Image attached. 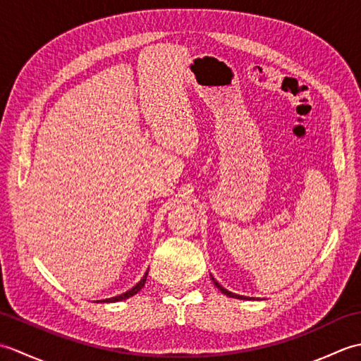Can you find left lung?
I'll return each mask as SVG.
<instances>
[{
    "label": "left lung",
    "mask_w": 361,
    "mask_h": 361,
    "mask_svg": "<svg viewBox=\"0 0 361 361\" xmlns=\"http://www.w3.org/2000/svg\"><path fill=\"white\" fill-rule=\"evenodd\" d=\"M211 279H212V282H214V286H216L224 295H226V296H229V298H237V299H250V298H247V296H240V295H235V293H231V291H228L225 287H221L220 283L212 278V276H211Z\"/></svg>",
    "instance_id": "8db88e82"
}]
</instances>
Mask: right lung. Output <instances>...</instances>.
I'll return each instance as SVG.
<instances>
[{
  "label": "right lung",
  "instance_id": "1",
  "mask_svg": "<svg viewBox=\"0 0 361 361\" xmlns=\"http://www.w3.org/2000/svg\"><path fill=\"white\" fill-rule=\"evenodd\" d=\"M147 273H149V270L145 271V274L142 276V279L136 283V286L133 287V288H130V290H127L126 293H122V295H118V296H113V298H106V299H101V301H97V302H118V301H124V299H127V298H130V296H133V295H136L137 291H140L142 287H144V283H145V279H147Z\"/></svg>",
  "mask_w": 361,
  "mask_h": 361
}]
</instances>
